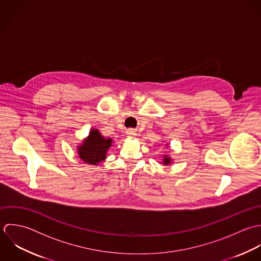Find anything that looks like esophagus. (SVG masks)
<instances>
[{
	"label": "esophagus",
	"instance_id": "34e87169",
	"mask_svg": "<svg viewBox=\"0 0 261 261\" xmlns=\"http://www.w3.org/2000/svg\"><path fill=\"white\" fill-rule=\"evenodd\" d=\"M127 135L130 137H133L136 135V131H134L133 129H129V130H127Z\"/></svg>",
	"mask_w": 261,
	"mask_h": 261
}]
</instances>
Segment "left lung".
<instances>
[{
  "mask_svg": "<svg viewBox=\"0 0 261 261\" xmlns=\"http://www.w3.org/2000/svg\"><path fill=\"white\" fill-rule=\"evenodd\" d=\"M170 163V158L168 156H164L163 158V164H168Z\"/></svg>",
  "mask_w": 261,
  "mask_h": 261,
  "instance_id": "8db88e82",
  "label": "left lung"
}]
</instances>
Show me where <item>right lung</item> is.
Instances as JSON below:
<instances>
[{"mask_svg":"<svg viewBox=\"0 0 261 261\" xmlns=\"http://www.w3.org/2000/svg\"><path fill=\"white\" fill-rule=\"evenodd\" d=\"M111 144L112 139L105 138L97 129H92L84 144L79 147V155L85 162L97 165L106 158Z\"/></svg>","mask_w":261,"mask_h":261,"instance_id":"right-lung-1","label":"right lung"}]
</instances>
